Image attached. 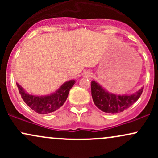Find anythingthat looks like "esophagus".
Here are the masks:
<instances>
[{
	"label": "esophagus",
	"mask_w": 158,
	"mask_h": 158,
	"mask_svg": "<svg viewBox=\"0 0 158 158\" xmlns=\"http://www.w3.org/2000/svg\"><path fill=\"white\" fill-rule=\"evenodd\" d=\"M84 77L85 78H89L91 77V72L90 71H85L84 73Z\"/></svg>",
	"instance_id": "34e87169"
}]
</instances>
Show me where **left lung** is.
<instances>
[{
	"label": "left lung",
	"mask_w": 158,
	"mask_h": 158,
	"mask_svg": "<svg viewBox=\"0 0 158 158\" xmlns=\"http://www.w3.org/2000/svg\"><path fill=\"white\" fill-rule=\"evenodd\" d=\"M91 95L95 106L102 111L109 114L123 112L133 105L142 94L143 87L130 95H117L109 93L95 81H91Z\"/></svg>",
	"instance_id": "8db88e82"
}]
</instances>
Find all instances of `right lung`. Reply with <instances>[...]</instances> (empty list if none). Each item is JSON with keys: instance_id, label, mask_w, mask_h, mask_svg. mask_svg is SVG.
<instances>
[{"instance_id": "right-lung-1", "label": "right lung", "mask_w": 158, "mask_h": 158, "mask_svg": "<svg viewBox=\"0 0 158 158\" xmlns=\"http://www.w3.org/2000/svg\"><path fill=\"white\" fill-rule=\"evenodd\" d=\"M75 80H70L63 84L57 90L50 95H30L19 84L16 83L21 98L34 111L41 114H50L63 106L68 98L69 91L75 84Z\"/></svg>"}]
</instances>
